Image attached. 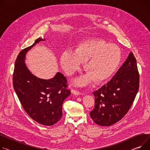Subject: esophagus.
<instances>
[{
  "mask_svg": "<svg viewBox=\"0 0 150 150\" xmlns=\"http://www.w3.org/2000/svg\"><path fill=\"white\" fill-rule=\"evenodd\" d=\"M72 93L74 95H80L82 94L80 92L75 91V90H72Z\"/></svg>",
  "mask_w": 150,
  "mask_h": 150,
  "instance_id": "esophagus-1",
  "label": "esophagus"
}]
</instances>
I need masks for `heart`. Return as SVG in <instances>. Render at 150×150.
<instances>
[{"label":"heart","mask_w":150,"mask_h":150,"mask_svg":"<svg viewBox=\"0 0 150 150\" xmlns=\"http://www.w3.org/2000/svg\"><path fill=\"white\" fill-rule=\"evenodd\" d=\"M121 50L115 44H108L101 39H88L79 43L75 52L64 51L60 64L67 75L74 74L84 62V69L88 74L76 79L78 86H85L94 79L101 83L110 78L121 62Z\"/></svg>","instance_id":"b5f03b06"}]
</instances>
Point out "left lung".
Listing matches in <instances>:
<instances>
[{
    "label": "left lung",
    "mask_w": 150,
    "mask_h": 150,
    "mask_svg": "<svg viewBox=\"0 0 150 150\" xmlns=\"http://www.w3.org/2000/svg\"><path fill=\"white\" fill-rule=\"evenodd\" d=\"M139 87L136 59L130 52L113 77L93 92L95 108L90 112L94 122L110 126L126 115L134 101Z\"/></svg>",
    "instance_id": "1"
}]
</instances>
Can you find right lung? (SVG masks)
I'll return each instance as SVG.
<instances>
[{
    "mask_svg": "<svg viewBox=\"0 0 150 150\" xmlns=\"http://www.w3.org/2000/svg\"><path fill=\"white\" fill-rule=\"evenodd\" d=\"M45 39L37 38L34 43L18 54L13 73V87L25 111L33 120L43 125H52L62 117V105L71 95L67 79L60 72L50 79L38 78L27 68L26 54L36 43Z\"/></svg>",
    "mask_w": 150,
    "mask_h": 150,
    "instance_id": "obj_1",
    "label": "right lung"
}]
</instances>
